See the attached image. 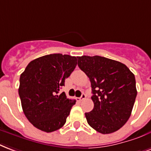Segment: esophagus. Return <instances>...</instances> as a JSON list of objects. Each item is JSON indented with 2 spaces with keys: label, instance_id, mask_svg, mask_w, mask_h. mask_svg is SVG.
I'll list each match as a JSON object with an SVG mask.
<instances>
[{
  "label": "esophagus",
  "instance_id": "1",
  "mask_svg": "<svg viewBox=\"0 0 151 151\" xmlns=\"http://www.w3.org/2000/svg\"><path fill=\"white\" fill-rule=\"evenodd\" d=\"M86 99V94H82L81 97L80 98H79V101H83V100H84V99Z\"/></svg>",
  "mask_w": 151,
  "mask_h": 151
}]
</instances>
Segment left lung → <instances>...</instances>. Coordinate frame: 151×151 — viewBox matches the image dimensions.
<instances>
[{"instance_id":"8db88e82","label":"left lung","mask_w":151,"mask_h":151,"mask_svg":"<svg viewBox=\"0 0 151 151\" xmlns=\"http://www.w3.org/2000/svg\"><path fill=\"white\" fill-rule=\"evenodd\" d=\"M78 66L91 83L92 111L87 123L101 134L119 130L129 119L137 91L135 76L125 65L100 56L78 57Z\"/></svg>"}]
</instances>
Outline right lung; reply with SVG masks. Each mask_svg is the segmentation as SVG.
Returning a JSON list of instances; mask_svg holds the SVG:
<instances>
[{
    "label": "right lung",
    "instance_id": "1",
    "mask_svg": "<svg viewBox=\"0 0 151 151\" xmlns=\"http://www.w3.org/2000/svg\"><path fill=\"white\" fill-rule=\"evenodd\" d=\"M77 65V57L45 55L28 64L20 75L19 95L24 114L35 128L52 132L62 128L76 100L60 94Z\"/></svg>",
    "mask_w": 151,
    "mask_h": 151
}]
</instances>
